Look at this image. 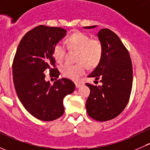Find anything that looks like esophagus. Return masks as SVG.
Wrapping results in <instances>:
<instances>
[{"mask_svg":"<svg viewBox=\"0 0 150 150\" xmlns=\"http://www.w3.org/2000/svg\"><path fill=\"white\" fill-rule=\"evenodd\" d=\"M82 85H83V83L81 82H76V83H75V86H76L77 88H78L81 87Z\"/></svg>","mask_w":150,"mask_h":150,"instance_id":"1","label":"esophagus"}]
</instances>
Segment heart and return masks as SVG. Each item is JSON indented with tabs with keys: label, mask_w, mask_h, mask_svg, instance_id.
Instances as JSON below:
<instances>
[{
	"label": "heart",
	"mask_w": 150,
	"mask_h": 150,
	"mask_svg": "<svg viewBox=\"0 0 150 150\" xmlns=\"http://www.w3.org/2000/svg\"><path fill=\"white\" fill-rule=\"evenodd\" d=\"M67 47L70 51H77L75 64L66 63L61 67V72L65 78L78 80L83 75L86 66L93 68L99 64L103 55V46L97 39H91L88 35L78 32L73 33L66 40ZM67 48L62 42H58L53 48V55L56 61L62 62L65 57Z\"/></svg>",
	"instance_id": "obj_1"
}]
</instances>
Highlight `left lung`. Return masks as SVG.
Masks as SVG:
<instances>
[{
	"mask_svg": "<svg viewBox=\"0 0 150 150\" xmlns=\"http://www.w3.org/2000/svg\"><path fill=\"white\" fill-rule=\"evenodd\" d=\"M97 36L103 46V55L88 77L100 79L102 86L86 84L90 88L86 107L91 118L103 122L118 116L126 107L132 89L133 67L128 50L115 33L104 28Z\"/></svg>",
	"mask_w": 150,
	"mask_h": 150,
	"instance_id": "left-lung-1",
	"label": "left lung"
}]
</instances>
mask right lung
<instances>
[{
    "instance_id": "obj_1",
    "label": "right lung",
    "mask_w": 150,
    "mask_h": 150,
    "mask_svg": "<svg viewBox=\"0 0 150 150\" xmlns=\"http://www.w3.org/2000/svg\"><path fill=\"white\" fill-rule=\"evenodd\" d=\"M61 28L40 25L24 35L18 46L12 65L16 94L27 111L43 121L61 117L64 112L63 99L75 91V83L67 78L51 85L43 73L49 69L50 76H59L55 68L53 48L66 35Z\"/></svg>"
}]
</instances>
